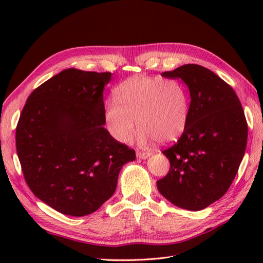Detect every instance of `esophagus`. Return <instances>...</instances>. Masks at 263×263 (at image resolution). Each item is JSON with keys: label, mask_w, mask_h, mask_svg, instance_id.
I'll return each mask as SVG.
<instances>
[{"label": "esophagus", "mask_w": 263, "mask_h": 263, "mask_svg": "<svg viewBox=\"0 0 263 263\" xmlns=\"http://www.w3.org/2000/svg\"><path fill=\"white\" fill-rule=\"evenodd\" d=\"M150 156H152V154L150 153H141V152L137 153V157L139 159H147L148 157H150Z\"/></svg>", "instance_id": "1"}]
</instances>
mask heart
<instances>
[{
  "label": "heart",
  "instance_id": "1",
  "mask_svg": "<svg viewBox=\"0 0 263 263\" xmlns=\"http://www.w3.org/2000/svg\"><path fill=\"white\" fill-rule=\"evenodd\" d=\"M116 103H107L104 120L117 142L131 141L136 130L142 144L156 140L170 143L182 136L187 124L190 98L181 82L157 77L136 76L120 83L114 91Z\"/></svg>",
  "mask_w": 263,
  "mask_h": 263
}]
</instances>
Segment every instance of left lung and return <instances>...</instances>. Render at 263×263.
<instances>
[{
	"instance_id": "obj_1",
	"label": "left lung",
	"mask_w": 263,
	"mask_h": 263,
	"mask_svg": "<svg viewBox=\"0 0 263 263\" xmlns=\"http://www.w3.org/2000/svg\"><path fill=\"white\" fill-rule=\"evenodd\" d=\"M161 76L185 83L191 103L185 130L163 152L171 168L157 181L158 191L182 209L202 210L237 174L248 141L244 110L233 88L203 66L185 64Z\"/></svg>"
}]
</instances>
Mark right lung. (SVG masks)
Returning <instances> with one entry per match:
<instances>
[{"label": "right lung", "instance_id": "1", "mask_svg": "<svg viewBox=\"0 0 263 263\" xmlns=\"http://www.w3.org/2000/svg\"><path fill=\"white\" fill-rule=\"evenodd\" d=\"M110 72L65 69L28 97L15 130L25 180L63 215L82 217L114 194L120 171L136 153L104 127Z\"/></svg>", "mask_w": 263, "mask_h": 263}]
</instances>
